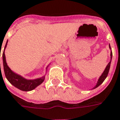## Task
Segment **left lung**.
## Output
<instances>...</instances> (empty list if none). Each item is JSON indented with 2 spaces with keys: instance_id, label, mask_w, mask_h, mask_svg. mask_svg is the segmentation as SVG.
Listing matches in <instances>:
<instances>
[{
  "instance_id": "8db88e82",
  "label": "left lung",
  "mask_w": 120,
  "mask_h": 120,
  "mask_svg": "<svg viewBox=\"0 0 120 120\" xmlns=\"http://www.w3.org/2000/svg\"><path fill=\"white\" fill-rule=\"evenodd\" d=\"M109 48H110V45H109ZM112 52H110V61L109 63V64H107V66L106 67L105 70H104V72H103V74H101V75L99 77V79H98V83H97L96 84V86L94 87V89H96L98 86H99L104 81V80L106 79V78L107 77L108 74H109V69H110V63H111V59H112Z\"/></svg>"
}]
</instances>
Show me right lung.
<instances>
[{
  "mask_svg": "<svg viewBox=\"0 0 120 120\" xmlns=\"http://www.w3.org/2000/svg\"><path fill=\"white\" fill-rule=\"evenodd\" d=\"M7 42L4 47V49L6 47ZM2 59H3L4 71L6 78H7L8 81L16 88L23 91H30L34 90L35 88H36L37 86L41 85L45 80V76L34 80H28L21 77V75L15 74L8 66L6 61V56L4 53V50L2 54ZM0 72H1V69H0Z\"/></svg>",
  "mask_w": 120,
  "mask_h": 120,
  "instance_id": "obj_1",
  "label": "right lung"
}]
</instances>
